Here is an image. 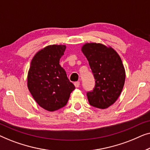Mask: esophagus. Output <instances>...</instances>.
<instances>
[{"mask_svg": "<svg viewBox=\"0 0 150 150\" xmlns=\"http://www.w3.org/2000/svg\"><path fill=\"white\" fill-rule=\"evenodd\" d=\"M74 85L76 87H79L80 86V82L79 81H77V82H75L74 83Z\"/></svg>", "mask_w": 150, "mask_h": 150, "instance_id": "1", "label": "esophagus"}]
</instances>
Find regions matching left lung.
Returning a JSON list of instances; mask_svg holds the SVG:
<instances>
[{"label":"left lung","instance_id":"8db88e82","mask_svg":"<svg viewBox=\"0 0 150 150\" xmlns=\"http://www.w3.org/2000/svg\"><path fill=\"white\" fill-rule=\"evenodd\" d=\"M82 51L95 79L93 90L87 92L90 105L108 108L117 100L124 85L126 73L122 59L113 49L101 44H86Z\"/></svg>","mask_w":150,"mask_h":150}]
</instances>
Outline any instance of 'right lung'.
Segmentation results:
<instances>
[{
    "label": "right lung",
    "instance_id": "obj_1",
    "mask_svg": "<svg viewBox=\"0 0 150 150\" xmlns=\"http://www.w3.org/2000/svg\"><path fill=\"white\" fill-rule=\"evenodd\" d=\"M65 46L51 45L35 55L28 74V88L41 107L54 111L67 104L75 87L59 64Z\"/></svg>",
    "mask_w": 150,
    "mask_h": 150
}]
</instances>
